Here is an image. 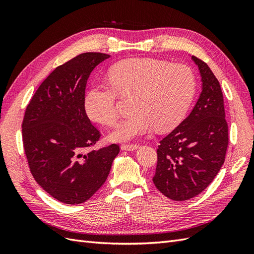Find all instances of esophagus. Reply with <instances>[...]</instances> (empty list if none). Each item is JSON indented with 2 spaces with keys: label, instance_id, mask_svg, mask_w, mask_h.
<instances>
[{
  "label": "esophagus",
  "instance_id": "1",
  "mask_svg": "<svg viewBox=\"0 0 254 254\" xmlns=\"http://www.w3.org/2000/svg\"><path fill=\"white\" fill-rule=\"evenodd\" d=\"M121 148H122V150H135V149H137L139 148V145H136V144H123L122 146H121Z\"/></svg>",
  "mask_w": 254,
  "mask_h": 254
}]
</instances>
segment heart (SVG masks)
<instances>
[{
	"label": "heart",
	"mask_w": 254,
	"mask_h": 254,
	"mask_svg": "<svg viewBox=\"0 0 254 254\" xmlns=\"http://www.w3.org/2000/svg\"><path fill=\"white\" fill-rule=\"evenodd\" d=\"M108 84H94L84 96L89 118L112 127L119 120L118 95L133 96V113L110 134L115 142L135 139L150 132L167 131L178 126L193 101L196 78L183 64H168L152 58H132L113 65Z\"/></svg>",
	"instance_id": "obj_1"
}]
</instances>
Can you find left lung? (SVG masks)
Instances as JSON below:
<instances>
[{
    "mask_svg": "<svg viewBox=\"0 0 254 254\" xmlns=\"http://www.w3.org/2000/svg\"><path fill=\"white\" fill-rule=\"evenodd\" d=\"M198 65L202 91L181 124L160 141L152 181L167 198L188 200L203 191L225 162L229 143L224 96L219 81L205 63Z\"/></svg>",
    "mask_w": 254,
    "mask_h": 254,
    "instance_id": "8db88e82",
    "label": "left lung"
}]
</instances>
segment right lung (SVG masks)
I'll list each match as a JSON object with an SVG mask.
<instances>
[{"instance_id":"add662e5","label":"right lung","mask_w":254,"mask_h":254,"mask_svg":"<svg viewBox=\"0 0 254 254\" xmlns=\"http://www.w3.org/2000/svg\"><path fill=\"white\" fill-rule=\"evenodd\" d=\"M110 55L83 53L57 66L26 107L22 139L30 173L60 202L79 204L101 189L120 146L91 149L101 137L84 109L91 72Z\"/></svg>"}]
</instances>
